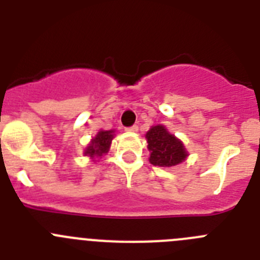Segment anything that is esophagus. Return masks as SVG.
Segmentation results:
<instances>
[{"label":"esophagus","instance_id":"esophagus-1","mask_svg":"<svg viewBox=\"0 0 260 260\" xmlns=\"http://www.w3.org/2000/svg\"><path fill=\"white\" fill-rule=\"evenodd\" d=\"M126 132L128 133H137L138 132V126L137 125H133L130 127H126Z\"/></svg>","mask_w":260,"mask_h":260}]
</instances>
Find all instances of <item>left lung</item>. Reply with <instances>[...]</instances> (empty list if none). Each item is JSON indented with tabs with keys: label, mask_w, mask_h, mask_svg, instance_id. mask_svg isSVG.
I'll return each mask as SVG.
<instances>
[{
	"label": "left lung",
	"mask_w": 260,
	"mask_h": 260,
	"mask_svg": "<svg viewBox=\"0 0 260 260\" xmlns=\"http://www.w3.org/2000/svg\"><path fill=\"white\" fill-rule=\"evenodd\" d=\"M148 150H150V162L156 167H174L182 162L187 157V151L180 139L168 132L162 125H156L146 134Z\"/></svg>",
	"instance_id": "left-lung-1"
}]
</instances>
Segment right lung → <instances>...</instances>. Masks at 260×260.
<instances>
[{
	"instance_id": "add662e5",
	"label": "right lung",
	"mask_w": 260,
	"mask_h": 260,
	"mask_svg": "<svg viewBox=\"0 0 260 260\" xmlns=\"http://www.w3.org/2000/svg\"><path fill=\"white\" fill-rule=\"evenodd\" d=\"M114 138V130H100L95 138L91 139L89 144L84 150V156L89 157H102L109 151L112 139Z\"/></svg>"
}]
</instances>
